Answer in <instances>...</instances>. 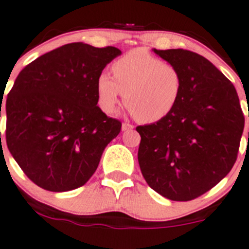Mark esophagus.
<instances>
[{
	"label": "esophagus",
	"instance_id": "esophagus-1",
	"mask_svg": "<svg viewBox=\"0 0 249 249\" xmlns=\"http://www.w3.org/2000/svg\"><path fill=\"white\" fill-rule=\"evenodd\" d=\"M133 128H134V125L130 124H127V122H124V124H122V130H124V132H127V130L133 129Z\"/></svg>",
	"mask_w": 249,
	"mask_h": 249
}]
</instances>
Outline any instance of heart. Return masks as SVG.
Listing matches in <instances>:
<instances>
[{"label":"heart","instance_id":"1","mask_svg":"<svg viewBox=\"0 0 249 249\" xmlns=\"http://www.w3.org/2000/svg\"><path fill=\"white\" fill-rule=\"evenodd\" d=\"M113 76L102 71L96 81L97 102L105 113L124 105L142 124L161 121L175 109L183 79L175 64L163 62L144 49H134L113 63Z\"/></svg>","mask_w":249,"mask_h":249}]
</instances>
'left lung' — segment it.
<instances>
[{
    "label": "left lung",
    "mask_w": 249,
    "mask_h": 249,
    "mask_svg": "<svg viewBox=\"0 0 249 249\" xmlns=\"http://www.w3.org/2000/svg\"><path fill=\"white\" fill-rule=\"evenodd\" d=\"M175 64L183 88L166 119L139 125V164L148 186L173 201L196 199L220 182L237 158L245 117L239 96L213 63L185 49H154Z\"/></svg>",
    "instance_id": "obj_1"
}]
</instances>
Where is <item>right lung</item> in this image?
I'll return each mask as SVG.
<instances>
[{
    "mask_svg": "<svg viewBox=\"0 0 249 249\" xmlns=\"http://www.w3.org/2000/svg\"><path fill=\"white\" fill-rule=\"evenodd\" d=\"M120 54L75 42L37 57L16 77L5 102V141L35 185L72 191L95 173L122 125L97 107L96 81Z\"/></svg>",
    "mask_w": 249,
    "mask_h": 249,
    "instance_id": "obj_1",
    "label": "right lung"
}]
</instances>
